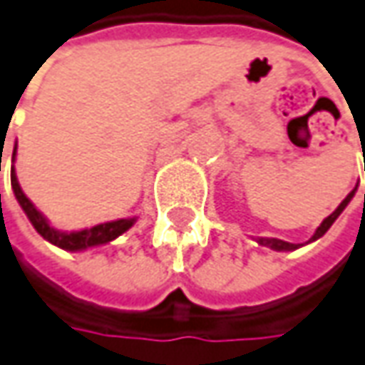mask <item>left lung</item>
I'll list each match as a JSON object with an SVG mask.
<instances>
[{
  "mask_svg": "<svg viewBox=\"0 0 365 365\" xmlns=\"http://www.w3.org/2000/svg\"><path fill=\"white\" fill-rule=\"evenodd\" d=\"M354 193H356V190H351V192H349L348 195H346V200H344V202L339 203L338 207H336V212H331V214H329L328 217H326V220H324V222L319 224V227H318V230H316V234L312 235V240H309V242H316L318 237H322V235L328 232L329 227H331V224H334V222H336V220H338V217H339V214H341V212L346 210V205H348V203L351 202ZM257 244L267 245V247H272V250H276V252H289V250H297V247H299V245H297V244H289V242H284V240H277V237H259V240H257Z\"/></svg>",
  "mask_w": 365,
  "mask_h": 365,
  "instance_id": "left-lung-1",
  "label": "left lung"
}]
</instances>
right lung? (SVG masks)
<instances>
[{
  "instance_id": "1",
  "label": "right lung",
  "mask_w": 365,
  "mask_h": 365,
  "mask_svg": "<svg viewBox=\"0 0 365 365\" xmlns=\"http://www.w3.org/2000/svg\"><path fill=\"white\" fill-rule=\"evenodd\" d=\"M14 160H16V150H14V155H11V162ZM11 187H14V193H16L21 210L26 212L31 225L37 230V234L41 235V237H46L49 244L58 245V247L68 250V252H79V250H88V247H93V245L108 244V242L115 240L123 232H128L131 225H133V222H135V217H128V220H115V222H106V224L93 225V227L81 230V232H59V230L49 225V222L43 217V214L37 210L34 203L27 200L26 193L21 192L14 168H11Z\"/></svg>"
}]
</instances>
